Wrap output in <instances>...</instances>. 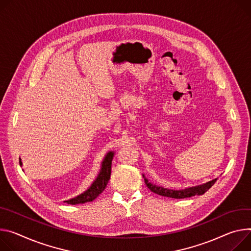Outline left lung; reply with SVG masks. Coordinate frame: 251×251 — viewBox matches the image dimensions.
<instances>
[{"label":"left lung","instance_id":"1","mask_svg":"<svg viewBox=\"0 0 251 251\" xmlns=\"http://www.w3.org/2000/svg\"><path fill=\"white\" fill-rule=\"evenodd\" d=\"M144 181L146 186L154 193L161 195V196H166V197H170V198H176V199H180V198H187V197H191L194 195H202L205 192H206L214 183L216 182V179H213L207 183H204L202 185H198V186H194V187H189V188H185L182 190H173V189H168V188H164L162 186H157L151 182L143 175Z\"/></svg>","mask_w":251,"mask_h":251}]
</instances>
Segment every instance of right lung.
<instances>
[{
    "mask_svg": "<svg viewBox=\"0 0 251 251\" xmlns=\"http://www.w3.org/2000/svg\"><path fill=\"white\" fill-rule=\"evenodd\" d=\"M114 157V152L110 151L107 153V155L105 156L104 160L102 162V166H101V170L97 176V178L94 180V182L91 186L82 194L69 199L66 200L64 202L68 203V204H72V205H76V204H84L86 202H91L93 201L95 198H97V196L99 194H101L104 189L106 188L108 181L110 179V175H111V166H112V160ZM20 165L22 166L23 163L21 161L20 158Z\"/></svg>",
    "mask_w": 251,
    "mask_h": 251,
    "instance_id": "obj_1",
    "label": "right lung"
}]
</instances>
